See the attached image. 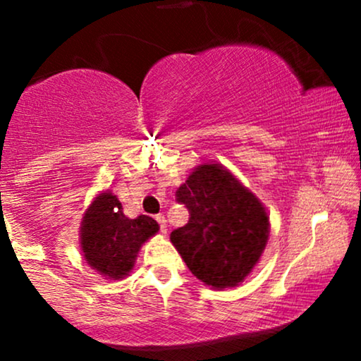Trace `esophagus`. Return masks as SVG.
Masks as SVG:
<instances>
[{"mask_svg":"<svg viewBox=\"0 0 361 361\" xmlns=\"http://www.w3.org/2000/svg\"><path fill=\"white\" fill-rule=\"evenodd\" d=\"M156 221H157V224H159V229H161V233H163V234H166V231H168L166 217H164L163 214H157V215H156Z\"/></svg>","mask_w":361,"mask_h":361,"instance_id":"1","label":"esophagus"}]
</instances>
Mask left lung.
I'll use <instances>...</instances> for the list:
<instances>
[{
	"label": "left lung",
	"instance_id": "left-lung-1",
	"mask_svg": "<svg viewBox=\"0 0 361 361\" xmlns=\"http://www.w3.org/2000/svg\"><path fill=\"white\" fill-rule=\"evenodd\" d=\"M188 222L171 233L190 271L215 288L234 287L258 263L268 215L258 198L219 164H202L176 190Z\"/></svg>",
	"mask_w": 361,
	"mask_h": 361
}]
</instances>
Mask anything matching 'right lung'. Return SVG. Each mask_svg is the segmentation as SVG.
Listing matches in <instances>:
<instances>
[{
  "mask_svg": "<svg viewBox=\"0 0 361 361\" xmlns=\"http://www.w3.org/2000/svg\"><path fill=\"white\" fill-rule=\"evenodd\" d=\"M159 231L149 215L128 219L111 193H103L90 207L81 227V247L91 268L109 279H122L134 267L140 244Z\"/></svg>",
  "mask_w": 361,
  "mask_h": 361,
  "instance_id": "obj_1",
  "label": "right lung"
}]
</instances>
